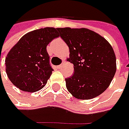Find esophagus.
I'll list each match as a JSON object with an SVG mask.
<instances>
[{"label": "esophagus", "instance_id": "obj_1", "mask_svg": "<svg viewBox=\"0 0 129 129\" xmlns=\"http://www.w3.org/2000/svg\"><path fill=\"white\" fill-rule=\"evenodd\" d=\"M62 65H63V64H60V65H58V66H57V67H57V69H59L60 67H62Z\"/></svg>", "mask_w": 129, "mask_h": 129}]
</instances>
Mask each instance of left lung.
Masks as SVG:
<instances>
[{
	"mask_svg": "<svg viewBox=\"0 0 129 129\" xmlns=\"http://www.w3.org/2000/svg\"><path fill=\"white\" fill-rule=\"evenodd\" d=\"M57 30L69 47L67 60L74 64V74L65 79L68 91L81 100L98 96L110 85L116 71V59L111 45L87 28Z\"/></svg>",
	"mask_w": 129,
	"mask_h": 129,
	"instance_id": "1",
	"label": "left lung"
}]
</instances>
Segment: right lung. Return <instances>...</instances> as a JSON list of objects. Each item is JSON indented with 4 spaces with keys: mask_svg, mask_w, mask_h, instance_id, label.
I'll use <instances>...</instances> for the list:
<instances>
[{
    "mask_svg": "<svg viewBox=\"0 0 129 129\" xmlns=\"http://www.w3.org/2000/svg\"><path fill=\"white\" fill-rule=\"evenodd\" d=\"M57 28L46 27L27 33L6 58V71L13 84L23 91L36 92L47 84L53 69L47 45L59 37Z\"/></svg>",
    "mask_w": 129,
    "mask_h": 129,
    "instance_id": "obj_1",
    "label": "right lung"
}]
</instances>
